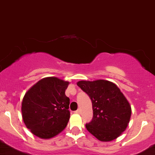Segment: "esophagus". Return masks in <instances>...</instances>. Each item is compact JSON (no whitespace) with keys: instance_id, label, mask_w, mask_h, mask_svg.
Masks as SVG:
<instances>
[{"instance_id":"esophagus-1","label":"esophagus","mask_w":155,"mask_h":155,"mask_svg":"<svg viewBox=\"0 0 155 155\" xmlns=\"http://www.w3.org/2000/svg\"><path fill=\"white\" fill-rule=\"evenodd\" d=\"M75 113H76V114H79L81 113V110L80 109H78L76 111H75Z\"/></svg>"}]
</instances>
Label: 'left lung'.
Wrapping results in <instances>:
<instances>
[{
	"instance_id": "obj_1",
	"label": "left lung",
	"mask_w": 155,
	"mask_h": 155,
	"mask_svg": "<svg viewBox=\"0 0 155 155\" xmlns=\"http://www.w3.org/2000/svg\"><path fill=\"white\" fill-rule=\"evenodd\" d=\"M77 86L92 101L93 118L86 124L88 131L104 142L120 136L129 124L131 107L117 86L104 79L79 81Z\"/></svg>"
}]
</instances>
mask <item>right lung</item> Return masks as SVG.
<instances>
[{"mask_svg":"<svg viewBox=\"0 0 155 155\" xmlns=\"http://www.w3.org/2000/svg\"><path fill=\"white\" fill-rule=\"evenodd\" d=\"M69 82L54 76L33 85L21 102V115L26 127L41 139L52 138L66 127L70 118L69 98L65 92Z\"/></svg>","mask_w":155,"mask_h":155,"instance_id":"add662e5","label":"right lung"}]
</instances>
